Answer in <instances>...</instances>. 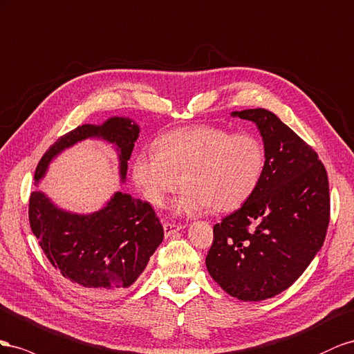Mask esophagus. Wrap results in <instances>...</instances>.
Returning <instances> with one entry per match:
<instances>
[{"label":"esophagus","mask_w":354,"mask_h":354,"mask_svg":"<svg viewBox=\"0 0 354 354\" xmlns=\"http://www.w3.org/2000/svg\"><path fill=\"white\" fill-rule=\"evenodd\" d=\"M163 228H165V234L166 237H170L174 233H176V231L183 230L184 225L180 224H170V222H166V224H163Z\"/></svg>","instance_id":"34e87169"}]
</instances>
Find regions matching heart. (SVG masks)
Returning <instances> with one entry per match:
<instances>
[{"label": "heart", "mask_w": 354, "mask_h": 354, "mask_svg": "<svg viewBox=\"0 0 354 354\" xmlns=\"http://www.w3.org/2000/svg\"><path fill=\"white\" fill-rule=\"evenodd\" d=\"M264 165V145L257 136L198 126L169 132L157 140V149L138 153L132 178L154 207H163L183 179L185 189L175 200V214L197 215L210 207L230 212L245 205Z\"/></svg>", "instance_id": "obj_1"}]
</instances>
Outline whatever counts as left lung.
<instances>
[{"instance_id": "left-lung-1", "label": "left lung", "mask_w": 354, "mask_h": 354, "mask_svg": "<svg viewBox=\"0 0 354 354\" xmlns=\"http://www.w3.org/2000/svg\"><path fill=\"white\" fill-rule=\"evenodd\" d=\"M264 142L266 165L254 194L214 227L209 274L227 294L262 301L288 289L323 246L329 183L316 151L264 108L234 111Z\"/></svg>"}]
</instances>
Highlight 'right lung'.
I'll return each instance as SVG.
<instances>
[{"label": "right lung", "mask_w": 354, "mask_h": 354, "mask_svg": "<svg viewBox=\"0 0 354 354\" xmlns=\"http://www.w3.org/2000/svg\"><path fill=\"white\" fill-rule=\"evenodd\" d=\"M139 132V126L129 117L78 126L46 151L35 169V185L59 154L86 139L113 145L120 180L126 183L127 161ZM29 224L52 266L92 299L115 298L132 286L165 237L151 205L121 191L92 214H74L35 189L29 198Z\"/></svg>", "instance_id": "right-lung-1"}]
</instances>
